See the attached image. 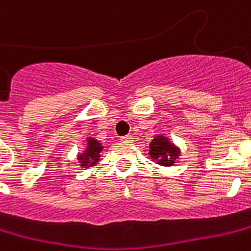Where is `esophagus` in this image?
<instances>
[{"instance_id":"esophagus-1","label":"esophagus","mask_w":251,"mask_h":251,"mask_svg":"<svg viewBox=\"0 0 251 251\" xmlns=\"http://www.w3.org/2000/svg\"><path fill=\"white\" fill-rule=\"evenodd\" d=\"M121 142L130 145V143L133 142V137H131V135H125V137H122L121 138Z\"/></svg>"}]
</instances>
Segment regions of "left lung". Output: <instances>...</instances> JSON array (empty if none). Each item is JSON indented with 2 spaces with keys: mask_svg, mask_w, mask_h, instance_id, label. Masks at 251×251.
<instances>
[{
  "mask_svg": "<svg viewBox=\"0 0 251 251\" xmlns=\"http://www.w3.org/2000/svg\"><path fill=\"white\" fill-rule=\"evenodd\" d=\"M149 155L151 160H154L156 164L170 167L174 166L175 160L180 156V147L171 142L163 134H158L150 142L149 146Z\"/></svg>",
  "mask_w": 251,
  "mask_h": 251,
  "instance_id": "1",
  "label": "left lung"
}]
</instances>
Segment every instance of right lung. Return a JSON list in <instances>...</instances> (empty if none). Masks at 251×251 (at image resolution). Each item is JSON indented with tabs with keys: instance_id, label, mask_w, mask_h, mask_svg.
I'll return each instance as SVG.
<instances>
[{
	"instance_id": "1",
	"label": "right lung",
	"mask_w": 251,
	"mask_h": 251,
	"mask_svg": "<svg viewBox=\"0 0 251 251\" xmlns=\"http://www.w3.org/2000/svg\"><path fill=\"white\" fill-rule=\"evenodd\" d=\"M104 146L101 145L100 141H97L93 137H87V147L83 152L77 154V163L81 168L87 170L93 167L100 162V154Z\"/></svg>"
}]
</instances>
